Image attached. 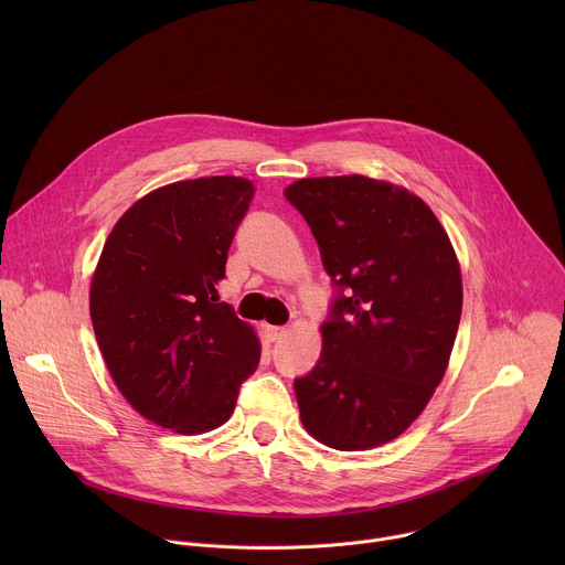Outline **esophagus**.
Instances as JSON below:
<instances>
[{
	"mask_svg": "<svg viewBox=\"0 0 565 565\" xmlns=\"http://www.w3.org/2000/svg\"><path fill=\"white\" fill-rule=\"evenodd\" d=\"M262 329H264V335H266L268 342H277V340H281V338L288 333V329H284V327H273V324H264Z\"/></svg>",
	"mask_w": 565,
	"mask_h": 565,
	"instance_id": "obj_1",
	"label": "esophagus"
}]
</instances>
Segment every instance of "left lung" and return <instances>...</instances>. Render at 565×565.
<instances>
[{
    "label": "left lung",
    "instance_id": "8db88e82",
    "mask_svg": "<svg viewBox=\"0 0 565 565\" xmlns=\"http://www.w3.org/2000/svg\"><path fill=\"white\" fill-rule=\"evenodd\" d=\"M286 199L344 290L321 327L317 366L295 380L303 429L364 451L395 440L440 384L462 310L447 230L407 188L362 174L301 179Z\"/></svg>",
    "mask_w": 565,
    "mask_h": 565
}]
</instances>
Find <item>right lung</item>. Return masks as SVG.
Listing matches in <instances>:
<instances>
[{
	"instance_id": "1",
	"label": "right lung",
	"mask_w": 565,
	"mask_h": 565,
	"mask_svg": "<svg viewBox=\"0 0 565 565\" xmlns=\"http://www.w3.org/2000/svg\"><path fill=\"white\" fill-rule=\"evenodd\" d=\"M255 185L177 181L138 199L109 232L89 288L94 333L122 397L183 436L221 427L262 344L218 300L227 250Z\"/></svg>"
}]
</instances>
